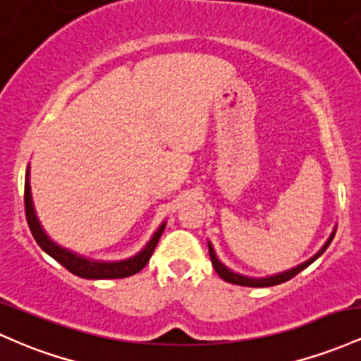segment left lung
Here are the masks:
<instances>
[{
	"label": "left lung",
	"instance_id": "8db88e82",
	"mask_svg": "<svg viewBox=\"0 0 361 361\" xmlns=\"http://www.w3.org/2000/svg\"><path fill=\"white\" fill-rule=\"evenodd\" d=\"M334 233H336V230H334L333 233H331V237L327 238V242L322 245V249L319 250V252L315 254L314 257H310L309 261H305V262H303V264L297 266V268H291L290 271H285V273L274 274V276H268V278H249V276H242V274L233 273V271H230L228 268H226V266H224L220 261H218V257H216V254H214L212 244H209V242H208L209 259H212V264H213L214 271H216V273H218V276H220L221 279H225V281L232 283V285L254 286V288H262V286H274V285H279V283L288 281V279H291L293 276H297V274L300 273V271L305 269L307 266H310L312 262H314L315 259L321 256V254H324V250H326L327 247H329V244H331V242H333V238H334Z\"/></svg>",
	"mask_w": 361,
	"mask_h": 361
}]
</instances>
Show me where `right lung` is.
<instances>
[{"instance_id":"add662e5","label":"right lung","mask_w":361,"mask_h":361,"mask_svg":"<svg viewBox=\"0 0 361 361\" xmlns=\"http://www.w3.org/2000/svg\"><path fill=\"white\" fill-rule=\"evenodd\" d=\"M25 214H27V224L30 228L32 235H34L35 242L40 245V249L46 250L52 259L63 264L70 273L76 274L80 278L87 279H114V278H128L133 274L140 273L145 266L148 264L149 257H152L153 250H155L157 244H159V238L161 237L165 230V224L160 225V228L157 230L155 235L152 237V240L148 242L147 247L141 250L140 254H136L135 257H129L126 261H117V262H100V261H92V259L82 257L80 254L71 252V250L63 249L56 242H52L47 237L46 232L40 226L37 216H35L34 204H32V194H30V184H28V172H27V180H25Z\"/></svg>"}]
</instances>
